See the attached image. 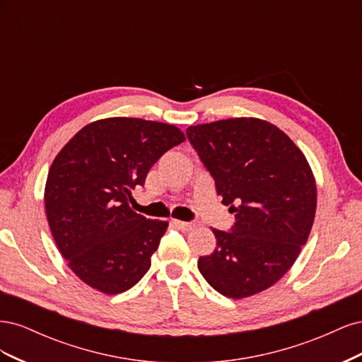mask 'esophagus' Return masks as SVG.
<instances>
[{
	"mask_svg": "<svg viewBox=\"0 0 362 362\" xmlns=\"http://www.w3.org/2000/svg\"><path fill=\"white\" fill-rule=\"evenodd\" d=\"M172 225L175 226V228H178V229H181V231H190V229L194 226V223H192V222H182V221H172Z\"/></svg>",
	"mask_w": 362,
	"mask_h": 362,
	"instance_id": "esophagus-1",
	"label": "esophagus"
}]
</instances>
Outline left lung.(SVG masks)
Segmentation results:
<instances>
[{"instance_id":"obj_1","label":"left lung","mask_w":362,"mask_h":362,"mask_svg":"<svg viewBox=\"0 0 362 362\" xmlns=\"http://www.w3.org/2000/svg\"><path fill=\"white\" fill-rule=\"evenodd\" d=\"M187 137L235 214L198 269L221 294L243 299L267 290L294 264L308 240L317 187L303 152L276 125L234 117L187 128Z\"/></svg>"}]
</instances>
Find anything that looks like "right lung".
<instances>
[{
    "instance_id": "right-lung-1",
    "label": "right lung",
    "mask_w": 362,
    "mask_h": 362,
    "mask_svg": "<svg viewBox=\"0 0 362 362\" xmlns=\"http://www.w3.org/2000/svg\"><path fill=\"white\" fill-rule=\"evenodd\" d=\"M185 140L170 124L107 117L86 125L54 158L45 185L51 234L69 269L87 286L117 294L151 267L166 233L129 206L156 161Z\"/></svg>"
}]
</instances>
